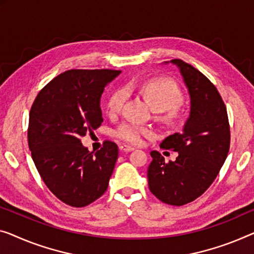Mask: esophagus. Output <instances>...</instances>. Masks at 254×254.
Segmentation results:
<instances>
[{"label":"esophagus","instance_id":"34e87169","mask_svg":"<svg viewBox=\"0 0 254 254\" xmlns=\"http://www.w3.org/2000/svg\"><path fill=\"white\" fill-rule=\"evenodd\" d=\"M120 150H121V151H126V153H128V151L134 150V148H133V147H131V146L122 145V146H120Z\"/></svg>","mask_w":254,"mask_h":254}]
</instances>
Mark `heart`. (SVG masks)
Here are the masks:
<instances>
[{
  "label": "heart",
  "mask_w": 254,
  "mask_h": 254,
  "mask_svg": "<svg viewBox=\"0 0 254 254\" xmlns=\"http://www.w3.org/2000/svg\"><path fill=\"white\" fill-rule=\"evenodd\" d=\"M141 90L151 107L157 112L176 111L183 104V94L176 83L168 79L154 78L145 82ZM127 99V90L117 89L112 93L107 101V111L109 114H117ZM150 128L142 127L134 122H126L116 128L114 134L117 138L128 143H138L142 137L150 134Z\"/></svg>",
  "instance_id": "b5f03b06"
}]
</instances>
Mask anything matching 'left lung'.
Returning <instances> with one entry per match:
<instances>
[{
    "label": "left lung",
    "mask_w": 254,
    "mask_h": 254,
    "mask_svg": "<svg viewBox=\"0 0 254 254\" xmlns=\"http://www.w3.org/2000/svg\"><path fill=\"white\" fill-rule=\"evenodd\" d=\"M169 64V62H164ZM179 69L190 98V112L180 133L166 137L161 147L178 151L165 163L156 150L147 177L150 191L170 205L181 206L199 197L224 165L230 145L226 106L209 78L180 59L170 62Z\"/></svg>",
    "instance_id": "1"
}]
</instances>
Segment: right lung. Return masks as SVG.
<instances>
[{
	"label": "right lung",
	"instance_id": "add662e5",
	"mask_svg": "<svg viewBox=\"0 0 254 254\" xmlns=\"http://www.w3.org/2000/svg\"><path fill=\"white\" fill-rule=\"evenodd\" d=\"M121 74L112 69H70L40 91L29 113L28 146L47 187L74 207L89 205L107 190L119 157L116 143L89 151L81 138L103 123L100 98Z\"/></svg>",
	"mask_w": 254,
	"mask_h": 254
}]
</instances>
